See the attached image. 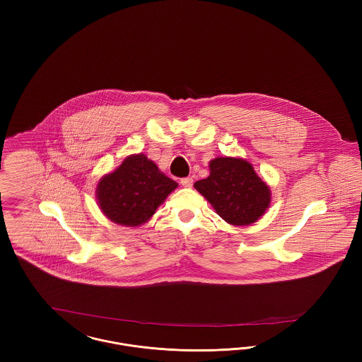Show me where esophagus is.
<instances>
[{
  "label": "esophagus",
  "instance_id": "1",
  "mask_svg": "<svg viewBox=\"0 0 362 362\" xmlns=\"http://www.w3.org/2000/svg\"><path fill=\"white\" fill-rule=\"evenodd\" d=\"M192 177L189 176V177H183V179H180V183H182V186L183 187H192Z\"/></svg>",
  "mask_w": 362,
  "mask_h": 362
}]
</instances>
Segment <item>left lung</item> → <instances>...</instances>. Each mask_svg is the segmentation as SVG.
I'll use <instances>...</instances> for the list:
<instances>
[{
    "label": "left lung",
    "mask_w": 362,
    "mask_h": 362,
    "mask_svg": "<svg viewBox=\"0 0 362 362\" xmlns=\"http://www.w3.org/2000/svg\"><path fill=\"white\" fill-rule=\"evenodd\" d=\"M210 175L194 183L218 216L232 225L255 223L270 204V189L241 158L217 157L210 161Z\"/></svg>",
    "instance_id": "obj_1"
}]
</instances>
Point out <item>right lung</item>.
Listing matches in <instances>:
<instances>
[{
	"label": "right lung",
	"instance_id": "obj_1",
	"mask_svg": "<svg viewBox=\"0 0 362 362\" xmlns=\"http://www.w3.org/2000/svg\"><path fill=\"white\" fill-rule=\"evenodd\" d=\"M177 183L160 173L144 155L129 156L98 185V201L104 214L117 224L146 223Z\"/></svg>",
	"mask_w": 362,
	"mask_h": 362
}]
</instances>
